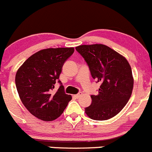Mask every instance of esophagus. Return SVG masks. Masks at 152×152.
<instances>
[{"label": "esophagus", "mask_w": 152, "mask_h": 152, "mask_svg": "<svg viewBox=\"0 0 152 152\" xmlns=\"http://www.w3.org/2000/svg\"><path fill=\"white\" fill-rule=\"evenodd\" d=\"M81 94H82V93H78V94H75V95H74V97H75V98H78V97H80V96Z\"/></svg>", "instance_id": "34e87169"}]
</instances>
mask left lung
Instances as JSON below:
<instances>
[{
  "instance_id": "obj_1",
  "label": "left lung",
  "mask_w": 152,
  "mask_h": 152,
  "mask_svg": "<svg viewBox=\"0 0 152 152\" xmlns=\"http://www.w3.org/2000/svg\"><path fill=\"white\" fill-rule=\"evenodd\" d=\"M76 50L84 58L94 79L100 82L97 95L85 112L91 119L106 121L118 115L132 93L134 79L129 62L123 55L103 44L81 45Z\"/></svg>"
}]
</instances>
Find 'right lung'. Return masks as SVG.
<instances>
[{
    "label": "right lung",
    "mask_w": 152,
    "mask_h": 152,
    "mask_svg": "<svg viewBox=\"0 0 152 152\" xmlns=\"http://www.w3.org/2000/svg\"><path fill=\"white\" fill-rule=\"evenodd\" d=\"M74 51L73 47L42 49L30 56L17 71L15 84L19 97L27 110L38 119H57L72 100L58 79L64 64ZM57 81L61 86L55 92Z\"/></svg>",
    "instance_id": "1"
}]
</instances>
